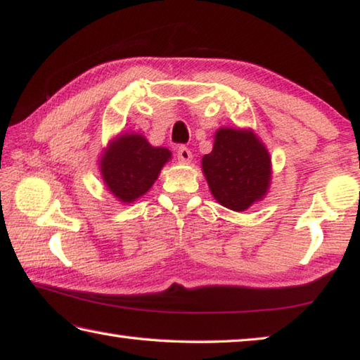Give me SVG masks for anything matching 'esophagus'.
Listing matches in <instances>:
<instances>
[{"label": "esophagus", "mask_w": 360, "mask_h": 360, "mask_svg": "<svg viewBox=\"0 0 360 360\" xmlns=\"http://www.w3.org/2000/svg\"><path fill=\"white\" fill-rule=\"evenodd\" d=\"M176 158H179V161L181 164H188V162L191 161L193 154H191V151L186 146H180L179 151H176Z\"/></svg>", "instance_id": "34e87169"}]
</instances>
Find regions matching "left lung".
<instances>
[{"label": "left lung", "mask_w": 360, "mask_h": 360, "mask_svg": "<svg viewBox=\"0 0 360 360\" xmlns=\"http://www.w3.org/2000/svg\"><path fill=\"white\" fill-rule=\"evenodd\" d=\"M270 156L252 130L219 129L212 151L202 158V172L217 202L241 212L267 195Z\"/></svg>", "instance_id": "1"}]
</instances>
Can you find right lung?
Instances as JSON below:
<instances>
[{
  "instance_id": "right-lung-1",
  "label": "right lung",
  "mask_w": 360,
  "mask_h": 360,
  "mask_svg": "<svg viewBox=\"0 0 360 360\" xmlns=\"http://www.w3.org/2000/svg\"><path fill=\"white\" fill-rule=\"evenodd\" d=\"M172 153L154 148L143 135H119L104 149L99 169L108 190L122 202H134L158 180Z\"/></svg>"
}]
</instances>
